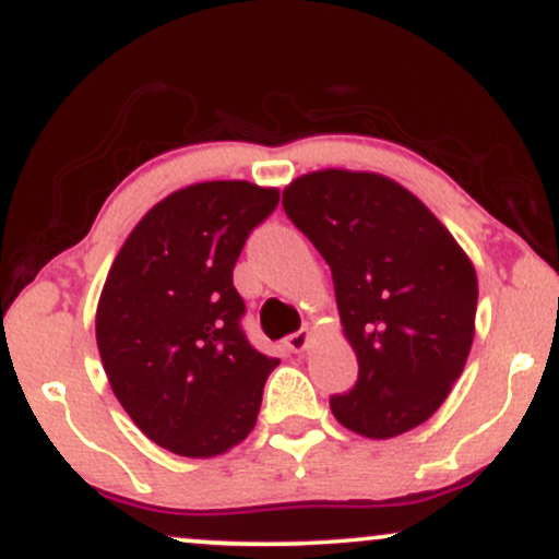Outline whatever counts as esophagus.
I'll use <instances>...</instances> for the list:
<instances>
[{"mask_svg":"<svg viewBox=\"0 0 559 559\" xmlns=\"http://www.w3.org/2000/svg\"><path fill=\"white\" fill-rule=\"evenodd\" d=\"M307 344H310V329H301L286 338V349L294 352V355H297V352H305Z\"/></svg>","mask_w":559,"mask_h":559,"instance_id":"obj_1","label":"esophagus"}]
</instances>
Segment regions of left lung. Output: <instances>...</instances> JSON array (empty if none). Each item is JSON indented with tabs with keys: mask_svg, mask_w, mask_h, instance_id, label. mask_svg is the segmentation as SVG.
I'll list each match as a JSON object with an SVG mask.
<instances>
[{
	"mask_svg": "<svg viewBox=\"0 0 559 559\" xmlns=\"http://www.w3.org/2000/svg\"><path fill=\"white\" fill-rule=\"evenodd\" d=\"M284 210L333 275L355 386L331 396L336 420L391 439L428 420L463 373L478 281L467 254L418 197L376 173H307Z\"/></svg>",
	"mask_w": 559,
	"mask_h": 559,
	"instance_id": "obj_1",
	"label": "left lung"
}]
</instances>
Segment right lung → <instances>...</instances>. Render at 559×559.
Masks as SVG:
<instances>
[{
	"label": "right lung",
	"mask_w": 559,
	"mask_h": 559,
	"mask_svg": "<svg viewBox=\"0 0 559 559\" xmlns=\"http://www.w3.org/2000/svg\"><path fill=\"white\" fill-rule=\"evenodd\" d=\"M278 191L247 181L186 186L155 204L115 258L96 344L131 420L168 452L215 457L249 436L278 365L243 333L234 265Z\"/></svg>",
	"instance_id": "obj_1"
}]
</instances>
